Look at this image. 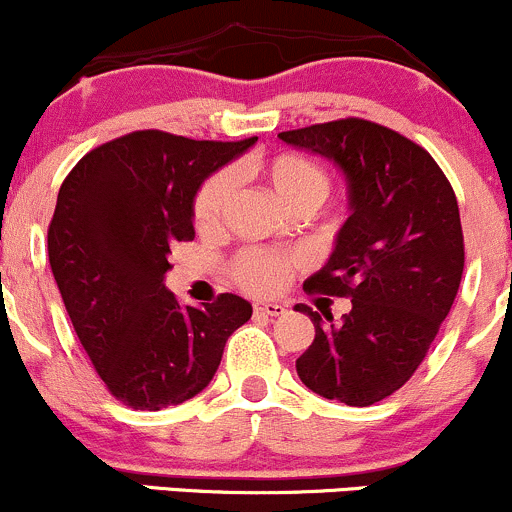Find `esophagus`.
<instances>
[{"instance_id": "esophagus-1", "label": "esophagus", "mask_w": 512, "mask_h": 512, "mask_svg": "<svg viewBox=\"0 0 512 512\" xmlns=\"http://www.w3.org/2000/svg\"><path fill=\"white\" fill-rule=\"evenodd\" d=\"M254 312L256 315H266V317H283L288 310H285L283 305H276V302H256Z\"/></svg>"}]
</instances>
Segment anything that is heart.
<instances>
[{"label":"heart","instance_id":"obj_1","mask_svg":"<svg viewBox=\"0 0 512 512\" xmlns=\"http://www.w3.org/2000/svg\"><path fill=\"white\" fill-rule=\"evenodd\" d=\"M256 175L268 185V190L293 212H312L327 200L332 178L320 163L295 151H280L273 156L258 158ZM234 178L227 170L210 175L192 197V224L200 234H214L222 229L232 202ZM295 261L288 256L271 254L261 249H246L234 258V280L254 295H273L285 288Z\"/></svg>","mask_w":512,"mask_h":512}]
</instances>
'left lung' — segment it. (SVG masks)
Here are the masks:
<instances>
[{"label": "left lung", "mask_w": 512, "mask_h": 512, "mask_svg": "<svg viewBox=\"0 0 512 512\" xmlns=\"http://www.w3.org/2000/svg\"><path fill=\"white\" fill-rule=\"evenodd\" d=\"M290 146L332 158L349 180L351 214L307 293L351 298V312L295 310L315 342L295 361L300 381L354 408L410 381L452 310L464 273V232L452 183L408 136L359 117L280 131Z\"/></svg>", "instance_id": "left-lung-1"}]
</instances>
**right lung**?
I'll return each mask as SVG.
<instances>
[{"label":"right lung","instance_id":"1","mask_svg":"<svg viewBox=\"0 0 512 512\" xmlns=\"http://www.w3.org/2000/svg\"><path fill=\"white\" fill-rule=\"evenodd\" d=\"M131 131L92 148L58 192L48 261L82 349L109 393L134 410L180 405L212 381L251 305L232 293L180 305L163 285L168 254L195 239L192 197L254 146Z\"/></svg>","mask_w":512,"mask_h":512}]
</instances>
